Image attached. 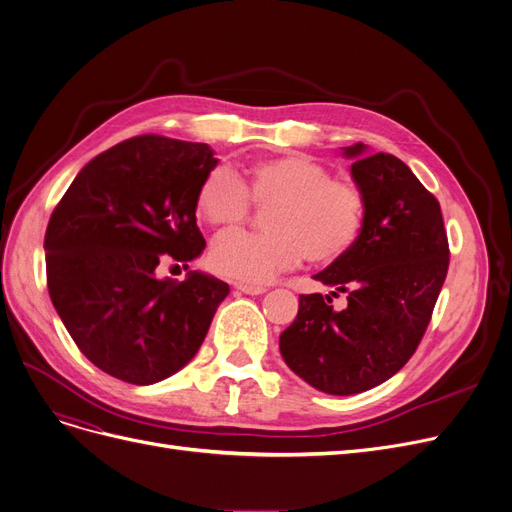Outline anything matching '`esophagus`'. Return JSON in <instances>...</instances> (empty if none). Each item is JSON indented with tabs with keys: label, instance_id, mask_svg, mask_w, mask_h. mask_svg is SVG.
Returning a JSON list of instances; mask_svg holds the SVG:
<instances>
[{
	"label": "esophagus",
	"instance_id": "obj_1",
	"mask_svg": "<svg viewBox=\"0 0 512 512\" xmlns=\"http://www.w3.org/2000/svg\"><path fill=\"white\" fill-rule=\"evenodd\" d=\"M236 288L244 295H263L268 288L265 286H251V284H236Z\"/></svg>",
	"mask_w": 512,
	"mask_h": 512
}]
</instances>
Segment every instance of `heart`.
<instances>
[{
  "label": "heart",
  "instance_id": "b5f03b06",
  "mask_svg": "<svg viewBox=\"0 0 512 512\" xmlns=\"http://www.w3.org/2000/svg\"><path fill=\"white\" fill-rule=\"evenodd\" d=\"M251 203L270 207L265 234L219 238L209 255L211 268L240 284H263L291 270L307 255L326 265L347 255L366 221L362 188L330 177L303 154L261 159L240 173L217 167L196 190V213L217 232H232L251 215Z\"/></svg>",
  "mask_w": 512,
  "mask_h": 512
}]
</instances>
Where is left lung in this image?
<instances>
[{"label": "left lung", "mask_w": 512, "mask_h": 512, "mask_svg": "<svg viewBox=\"0 0 512 512\" xmlns=\"http://www.w3.org/2000/svg\"><path fill=\"white\" fill-rule=\"evenodd\" d=\"M351 177L366 196L364 230L353 249L314 280L335 291L299 297L280 353L318 391L353 395L402 370L429 326L448 274L450 249L437 198L393 154L343 148ZM348 295L335 312L330 296Z\"/></svg>", "instance_id": "8db88e82"}]
</instances>
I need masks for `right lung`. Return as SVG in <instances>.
<instances>
[{"label": "right lung", "mask_w": 512, "mask_h": 512, "mask_svg": "<svg viewBox=\"0 0 512 512\" xmlns=\"http://www.w3.org/2000/svg\"><path fill=\"white\" fill-rule=\"evenodd\" d=\"M215 165L209 144L131 138L87 163L50 217V299L85 358L115 379L152 385L182 370L230 293L203 272L157 276L203 253L196 190Z\"/></svg>", "instance_id": "right-lung-1"}]
</instances>
